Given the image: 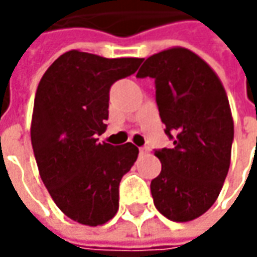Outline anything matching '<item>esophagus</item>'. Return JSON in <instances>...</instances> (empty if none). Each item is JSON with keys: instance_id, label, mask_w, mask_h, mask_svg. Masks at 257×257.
Segmentation results:
<instances>
[{"instance_id": "esophagus-1", "label": "esophagus", "mask_w": 257, "mask_h": 257, "mask_svg": "<svg viewBox=\"0 0 257 257\" xmlns=\"http://www.w3.org/2000/svg\"><path fill=\"white\" fill-rule=\"evenodd\" d=\"M146 154H149V149L147 147H142L140 149V156H146Z\"/></svg>"}]
</instances>
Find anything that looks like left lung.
<instances>
[{
    "mask_svg": "<svg viewBox=\"0 0 257 257\" xmlns=\"http://www.w3.org/2000/svg\"><path fill=\"white\" fill-rule=\"evenodd\" d=\"M136 77L154 78L156 103L172 149L154 154L162 172L152 180L156 209L173 222L206 213L222 190L230 166L233 118L219 77L187 48L149 57Z\"/></svg>",
    "mask_w": 257,
    "mask_h": 257,
    "instance_id": "1",
    "label": "left lung"
}]
</instances>
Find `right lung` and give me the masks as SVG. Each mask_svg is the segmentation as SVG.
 Wrapping results in <instances>:
<instances>
[{
	"mask_svg": "<svg viewBox=\"0 0 257 257\" xmlns=\"http://www.w3.org/2000/svg\"><path fill=\"white\" fill-rule=\"evenodd\" d=\"M143 58H104L77 50L60 55L38 84L31 144L41 180L74 222L98 226L118 210V186L137 159L132 143H98L107 128L110 88Z\"/></svg>",
	"mask_w": 257,
	"mask_h": 257,
	"instance_id": "obj_1",
	"label": "right lung"
}]
</instances>
